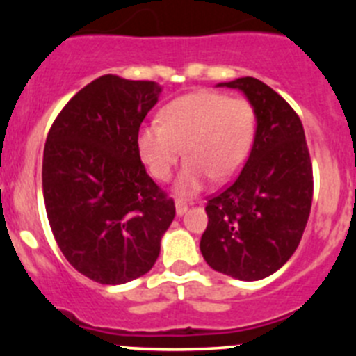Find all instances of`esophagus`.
Instances as JSON below:
<instances>
[{"mask_svg": "<svg viewBox=\"0 0 356 356\" xmlns=\"http://www.w3.org/2000/svg\"><path fill=\"white\" fill-rule=\"evenodd\" d=\"M187 210H188V205L185 203V201H181V200L176 201V213H178V216H184Z\"/></svg>", "mask_w": 356, "mask_h": 356, "instance_id": "obj_1", "label": "esophagus"}]
</instances>
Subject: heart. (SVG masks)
Segmentation results:
<instances>
[{"instance_id": "1", "label": "heart", "mask_w": 356, "mask_h": 356, "mask_svg": "<svg viewBox=\"0 0 356 356\" xmlns=\"http://www.w3.org/2000/svg\"><path fill=\"white\" fill-rule=\"evenodd\" d=\"M162 122H144L137 131V151L155 180L171 178L176 163L187 159L176 191L194 194L209 178L225 181L238 172L257 130L254 108L244 97L216 90L187 94L162 108Z\"/></svg>"}]
</instances>
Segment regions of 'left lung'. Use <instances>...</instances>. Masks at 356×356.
Segmentation results:
<instances>
[{
    "mask_svg": "<svg viewBox=\"0 0 356 356\" xmlns=\"http://www.w3.org/2000/svg\"><path fill=\"white\" fill-rule=\"evenodd\" d=\"M246 94L257 134L246 165L232 184L207 200L200 250L212 269L254 282L284 266L303 237L314 175L300 115L257 78L219 83Z\"/></svg>",
    "mask_w": 356,
    "mask_h": 356,
    "instance_id": "8db88e82",
    "label": "left lung"
}]
</instances>
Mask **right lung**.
I'll return each mask as SVG.
<instances>
[{
  "mask_svg": "<svg viewBox=\"0 0 356 356\" xmlns=\"http://www.w3.org/2000/svg\"><path fill=\"white\" fill-rule=\"evenodd\" d=\"M162 92L156 81L105 74L85 85L49 128L42 193L56 244L78 273L127 284L155 266L175 201L151 180L137 131Z\"/></svg>",
  "mask_w": 356,
  "mask_h": 356,
  "instance_id": "obj_1",
  "label": "right lung"
}]
</instances>
